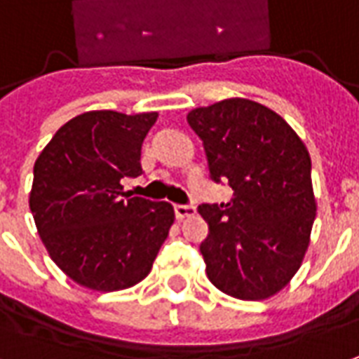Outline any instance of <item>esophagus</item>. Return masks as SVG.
<instances>
[{"mask_svg": "<svg viewBox=\"0 0 359 359\" xmlns=\"http://www.w3.org/2000/svg\"><path fill=\"white\" fill-rule=\"evenodd\" d=\"M196 214V208L190 204H177L175 205V215L177 219H184V217H192Z\"/></svg>", "mask_w": 359, "mask_h": 359, "instance_id": "1", "label": "esophagus"}]
</instances>
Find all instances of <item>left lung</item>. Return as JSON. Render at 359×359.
I'll return each mask as SVG.
<instances>
[{
	"mask_svg": "<svg viewBox=\"0 0 359 359\" xmlns=\"http://www.w3.org/2000/svg\"><path fill=\"white\" fill-rule=\"evenodd\" d=\"M204 142L210 177L227 182V204L198 208L208 222L200 245L205 274L223 293L257 302L280 292L302 266L317 204L311 157L274 110L227 99L187 116Z\"/></svg>",
	"mask_w": 359,
	"mask_h": 359,
	"instance_id": "left-lung-1",
	"label": "left lung"
}]
</instances>
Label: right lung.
Returning <instances> with one entry per match:
<instances>
[{
  "mask_svg": "<svg viewBox=\"0 0 359 359\" xmlns=\"http://www.w3.org/2000/svg\"><path fill=\"white\" fill-rule=\"evenodd\" d=\"M157 112L91 110L57 130L34 163L31 212L50 257L97 292L142 282L175 222L169 202L122 192L142 175V144Z\"/></svg>",
  "mask_w": 359,
  "mask_h": 359,
  "instance_id": "obj_1",
  "label": "right lung"
}]
</instances>
